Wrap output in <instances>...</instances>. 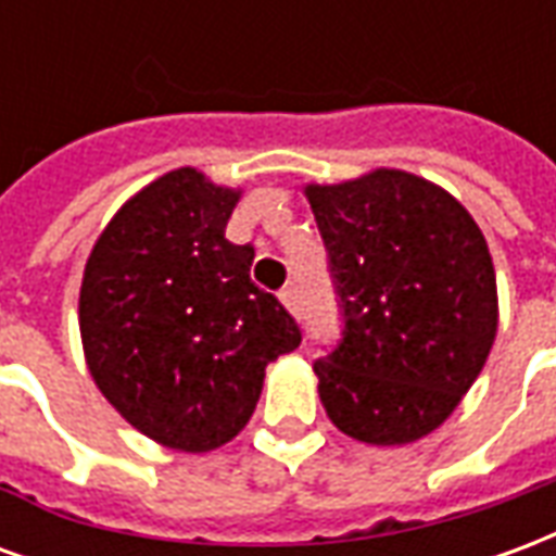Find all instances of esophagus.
<instances>
[{
  "label": "esophagus",
  "instance_id": "esophagus-1",
  "mask_svg": "<svg viewBox=\"0 0 556 556\" xmlns=\"http://www.w3.org/2000/svg\"><path fill=\"white\" fill-rule=\"evenodd\" d=\"M279 301H282V306H286L291 315H301V298H298V286H294V282H289L286 289L279 291Z\"/></svg>",
  "mask_w": 556,
  "mask_h": 556
}]
</instances>
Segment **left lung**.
<instances>
[{
  "label": "left lung",
  "mask_w": 556,
  "mask_h": 556,
  "mask_svg": "<svg viewBox=\"0 0 556 556\" xmlns=\"http://www.w3.org/2000/svg\"><path fill=\"white\" fill-rule=\"evenodd\" d=\"M345 330L315 361L327 417L349 438L402 446L450 417L497 337V279L467 207L414 172L306 184Z\"/></svg>",
  "instance_id": "8db88e82"
}]
</instances>
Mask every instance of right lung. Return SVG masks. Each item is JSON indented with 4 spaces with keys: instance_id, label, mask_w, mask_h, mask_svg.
Here are the masks:
<instances>
[{
    "instance_id": "right-lung-1",
    "label": "right lung",
    "mask_w": 556,
    "mask_h": 556,
    "mask_svg": "<svg viewBox=\"0 0 556 556\" xmlns=\"http://www.w3.org/2000/svg\"><path fill=\"white\" fill-rule=\"evenodd\" d=\"M241 199L181 166L146 184L94 241L79 286L83 354L103 399L146 438L211 453L250 422L267 363L301 345L286 306L231 243Z\"/></svg>"
}]
</instances>
